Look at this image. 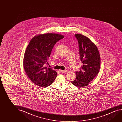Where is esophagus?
<instances>
[{"mask_svg":"<svg viewBox=\"0 0 122 122\" xmlns=\"http://www.w3.org/2000/svg\"><path fill=\"white\" fill-rule=\"evenodd\" d=\"M67 70H60V71L61 73H66V72H67Z\"/></svg>","mask_w":122,"mask_h":122,"instance_id":"1","label":"esophagus"}]
</instances>
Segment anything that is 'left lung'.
I'll use <instances>...</instances> for the list:
<instances>
[{"mask_svg":"<svg viewBox=\"0 0 122 122\" xmlns=\"http://www.w3.org/2000/svg\"><path fill=\"white\" fill-rule=\"evenodd\" d=\"M79 44L80 60L83 65L80 71H76L75 79L71 81L80 88L87 86L98 74L100 57L98 48L89 38L82 34L74 35Z\"/></svg>","mask_w":122,"mask_h":122,"instance_id":"8db88e82","label":"left lung"}]
</instances>
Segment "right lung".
Listing matches in <instances>:
<instances>
[{
  "instance_id": "1",
  "label": "right lung",
  "mask_w": 122,
  "mask_h": 122,
  "mask_svg": "<svg viewBox=\"0 0 122 122\" xmlns=\"http://www.w3.org/2000/svg\"><path fill=\"white\" fill-rule=\"evenodd\" d=\"M64 36L46 34L34 36L30 41L24 54V70L30 80L41 87L53 83L57 74L52 68L44 66L56 42Z\"/></svg>"
}]
</instances>
